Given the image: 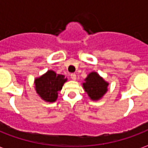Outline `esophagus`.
<instances>
[{"label": "esophagus", "mask_w": 148, "mask_h": 148, "mask_svg": "<svg viewBox=\"0 0 148 148\" xmlns=\"http://www.w3.org/2000/svg\"><path fill=\"white\" fill-rule=\"evenodd\" d=\"M71 77L72 80H74V81H75V80L77 79V76L75 74H71Z\"/></svg>", "instance_id": "34e87169"}]
</instances>
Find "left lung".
I'll use <instances>...</instances> for the list:
<instances>
[{
  "instance_id": "left-lung-1",
  "label": "left lung",
  "mask_w": 148,
  "mask_h": 148,
  "mask_svg": "<svg viewBox=\"0 0 148 148\" xmlns=\"http://www.w3.org/2000/svg\"><path fill=\"white\" fill-rule=\"evenodd\" d=\"M82 84L84 92L92 101H98L104 96L108 91L109 83L97 72H91L88 74Z\"/></svg>"
}]
</instances>
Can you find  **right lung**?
<instances>
[{"instance_id": "right-lung-1", "label": "right lung", "mask_w": 148, "mask_h": 148, "mask_svg": "<svg viewBox=\"0 0 148 148\" xmlns=\"http://www.w3.org/2000/svg\"><path fill=\"white\" fill-rule=\"evenodd\" d=\"M67 81L63 74L49 70L45 74L34 81L35 89L40 98L47 102H54L58 98V92L61 91L63 85Z\"/></svg>"}]
</instances>
